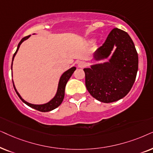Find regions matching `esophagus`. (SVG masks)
Here are the masks:
<instances>
[{"label":"esophagus","instance_id":"obj_1","mask_svg":"<svg viewBox=\"0 0 153 153\" xmlns=\"http://www.w3.org/2000/svg\"><path fill=\"white\" fill-rule=\"evenodd\" d=\"M86 66V63H85V62H83V61H81V62H79L78 63V66L79 67V68H84V67Z\"/></svg>","mask_w":153,"mask_h":153}]
</instances>
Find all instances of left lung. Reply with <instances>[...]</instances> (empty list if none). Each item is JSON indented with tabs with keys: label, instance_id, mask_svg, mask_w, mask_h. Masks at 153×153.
<instances>
[{
	"label": "left lung",
	"instance_id": "left-lung-1",
	"mask_svg": "<svg viewBox=\"0 0 153 153\" xmlns=\"http://www.w3.org/2000/svg\"><path fill=\"white\" fill-rule=\"evenodd\" d=\"M115 46L108 62L83 69L87 89L101 102L111 103L125 97L137 74L138 57L133 40L127 32L117 28L111 30L103 45L95 51L94 60L107 59Z\"/></svg>",
	"mask_w": 153,
	"mask_h": 153
}]
</instances>
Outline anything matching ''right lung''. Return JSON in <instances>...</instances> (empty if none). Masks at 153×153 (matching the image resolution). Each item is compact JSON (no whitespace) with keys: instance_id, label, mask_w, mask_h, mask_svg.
I'll use <instances>...</instances> for the list:
<instances>
[{"instance_id":"right-lung-1","label":"right lung","mask_w":153,"mask_h":153,"mask_svg":"<svg viewBox=\"0 0 153 153\" xmlns=\"http://www.w3.org/2000/svg\"><path fill=\"white\" fill-rule=\"evenodd\" d=\"M30 35L28 36H26V37L23 38L21 40V41L19 42V44H18L17 50H16V52H15V54H14L13 57V62H12V66H11V70H13V62L14 58H15L16 54L17 53V51H18V50H19L20 45H21V44L24 41V40H27L28 38L30 37ZM75 69H76V68L73 66V67H72V68H69L68 70L65 71V72L63 73V74L62 75V76H61L60 79H59V81L57 91H56V93L55 96H54V98H53L52 99H51V100L49 101V102L46 103H44V104H40V105L32 104V103H30L27 102V101H26L25 100H24V99L22 98L21 96H20L19 94L18 93L17 89H16L15 85H14V82L13 80L14 88H15V90L16 92H17V95L19 96L20 99H21V100L23 101V102L25 103V104L28 105L29 107L32 108L37 110V111H39L40 112L51 111H52V110L56 108H57L58 106H59V105H61V103H62V101H63V100H64V98L65 87H66V83L68 81L69 79H70L71 75H73V72H74V71H75Z\"/></svg>"}]
</instances>
